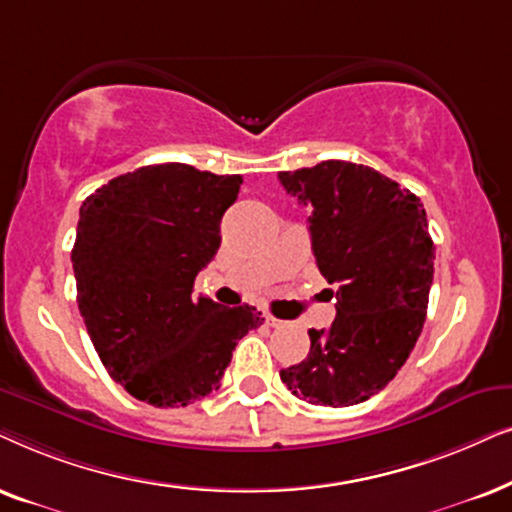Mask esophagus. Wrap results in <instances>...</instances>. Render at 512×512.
<instances>
[{"instance_id":"obj_1","label":"esophagus","mask_w":512,"mask_h":512,"mask_svg":"<svg viewBox=\"0 0 512 512\" xmlns=\"http://www.w3.org/2000/svg\"><path fill=\"white\" fill-rule=\"evenodd\" d=\"M267 325H271V327H283L285 320L276 318V316H267Z\"/></svg>"}]
</instances>
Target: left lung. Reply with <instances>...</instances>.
<instances>
[{
    "label": "left lung",
    "instance_id": "obj_1",
    "mask_svg": "<svg viewBox=\"0 0 512 512\" xmlns=\"http://www.w3.org/2000/svg\"><path fill=\"white\" fill-rule=\"evenodd\" d=\"M278 180L311 210L316 264L337 285L330 330H309V356L281 379L311 405L365 403L405 365L424 327L435 260L424 203L351 161L283 170Z\"/></svg>",
    "mask_w": 512,
    "mask_h": 512
}]
</instances>
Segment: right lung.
Masks as SVG:
<instances>
[{
	"mask_svg": "<svg viewBox=\"0 0 512 512\" xmlns=\"http://www.w3.org/2000/svg\"><path fill=\"white\" fill-rule=\"evenodd\" d=\"M241 175L159 163L95 189L79 210L72 267L88 337L117 384L154 407H187L220 388L255 306L192 297L220 248Z\"/></svg>",
	"mask_w": 512,
	"mask_h": 512,
	"instance_id": "1",
	"label": "right lung"
}]
</instances>
